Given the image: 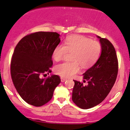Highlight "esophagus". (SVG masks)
Masks as SVG:
<instances>
[{"label": "esophagus", "mask_w": 130, "mask_h": 130, "mask_svg": "<svg viewBox=\"0 0 130 130\" xmlns=\"http://www.w3.org/2000/svg\"><path fill=\"white\" fill-rule=\"evenodd\" d=\"M60 79H61V82H62V83H63V82H64L67 80L66 79L64 78H63V77H61Z\"/></svg>", "instance_id": "esophagus-1"}]
</instances>
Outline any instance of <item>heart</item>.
<instances>
[{
	"mask_svg": "<svg viewBox=\"0 0 130 130\" xmlns=\"http://www.w3.org/2000/svg\"><path fill=\"white\" fill-rule=\"evenodd\" d=\"M63 45L59 44L53 50L52 57L55 61L62 60L67 52H73L71 62H64L55 67L57 74L64 78L73 77L78 73L79 65L83 68L91 67L101 55L102 46L98 41H93L82 35H73L66 40Z\"/></svg>",
	"mask_w": 130,
	"mask_h": 130,
	"instance_id": "b5f03b06",
	"label": "heart"
}]
</instances>
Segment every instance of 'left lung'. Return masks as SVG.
Wrapping results in <instances>:
<instances>
[{
  "instance_id": "8db88e82",
  "label": "left lung",
  "mask_w": 130,
  "mask_h": 130,
  "mask_svg": "<svg viewBox=\"0 0 130 130\" xmlns=\"http://www.w3.org/2000/svg\"><path fill=\"white\" fill-rule=\"evenodd\" d=\"M102 46L99 58L84 75V83L74 80L72 100L83 109H90L104 100L113 87L118 73V60L113 45L108 39L99 36Z\"/></svg>"
}]
</instances>
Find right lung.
I'll use <instances>...</instances> for the list:
<instances>
[{
	"label": "right lung",
	"mask_w": 130,
	"mask_h": 130,
	"mask_svg": "<svg viewBox=\"0 0 130 130\" xmlns=\"http://www.w3.org/2000/svg\"><path fill=\"white\" fill-rule=\"evenodd\" d=\"M60 42L57 32L41 31L26 35L15 47L10 66L12 81L22 99L29 105L38 107L48 102L60 83L57 75L41 78L51 73L53 50Z\"/></svg>",
	"instance_id": "right-lung-1"
}]
</instances>
